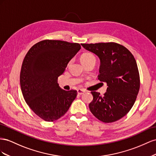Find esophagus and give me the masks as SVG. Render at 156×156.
Here are the masks:
<instances>
[{
  "mask_svg": "<svg viewBox=\"0 0 156 156\" xmlns=\"http://www.w3.org/2000/svg\"><path fill=\"white\" fill-rule=\"evenodd\" d=\"M77 91H78V93L79 95H82V94H83V93L86 92V91L84 90H82V89H78Z\"/></svg>",
  "mask_w": 156,
  "mask_h": 156,
  "instance_id": "34e87169",
  "label": "esophagus"
}]
</instances>
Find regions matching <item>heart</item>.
I'll list each match as a JSON object with an SVG mask.
<instances>
[{
    "label": "heart",
    "mask_w": 156,
    "mask_h": 156,
    "mask_svg": "<svg viewBox=\"0 0 156 156\" xmlns=\"http://www.w3.org/2000/svg\"><path fill=\"white\" fill-rule=\"evenodd\" d=\"M90 61H96V58L95 55L91 53H86L81 56V61L82 63H86V62ZM72 61H70L68 63V65H70L71 64Z\"/></svg>",
    "instance_id": "b5f03b06"
}]
</instances>
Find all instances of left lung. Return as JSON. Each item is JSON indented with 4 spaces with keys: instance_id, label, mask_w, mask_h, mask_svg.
<instances>
[{
    "instance_id": "1",
    "label": "left lung",
    "mask_w": 156,
    "mask_h": 156,
    "mask_svg": "<svg viewBox=\"0 0 156 156\" xmlns=\"http://www.w3.org/2000/svg\"><path fill=\"white\" fill-rule=\"evenodd\" d=\"M86 50L99 57L98 79L107 83L103 96L91 91V112L100 121L112 123L129 112L140 89V76L136 60L130 51L115 42L82 44Z\"/></svg>"
}]
</instances>
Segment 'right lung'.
<instances>
[{"instance_id": "obj_1", "label": "right lung", "mask_w": 156, "mask_h": 156, "mask_svg": "<svg viewBox=\"0 0 156 156\" xmlns=\"http://www.w3.org/2000/svg\"><path fill=\"white\" fill-rule=\"evenodd\" d=\"M80 48L78 43L44 40L27 53L20 73L22 94L30 108L46 122L63 116L77 96L76 90L61 89L57 80Z\"/></svg>"}]
</instances>
